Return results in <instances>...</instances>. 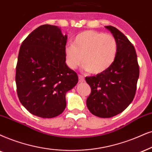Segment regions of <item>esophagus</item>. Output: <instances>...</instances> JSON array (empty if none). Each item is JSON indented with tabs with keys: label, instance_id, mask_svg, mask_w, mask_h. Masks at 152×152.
I'll list each match as a JSON object with an SVG mask.
<instances>
[{
	"label": "esophagus",
	"instance_id": "34e87169",
	"mask_svg": "<svg viewBox=\"0 0 152 152\" xmlns=\"http://www.w3.org/2000/svg\"><path fill=\"white\" fill-rule=\"evenodd\" d=\"M78 79H79V82H84L85 81V78L81 75H78Z\"/></svg>",
	"mask_w": 152,
	"mask_h": 152
}]
</instances>
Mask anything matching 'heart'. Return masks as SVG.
<instances>
[{
    "label": "heart",
    "mask_w": 152,
    "mask_h": 152,
    "mask_svg": "<svg viewBox=\"0 0 152 152\" xmlns=\"http://www.w3.org/2000/svg\"><path fill=\"white\" fill-rule=\"evenodd\" d=\"M118 52L114 36L94 31L78 34L72 45L64 47L65 63L71 69L83 64V69L94 74H99L111 66Z\"/></svg>",
    "instance_id": "1"
}]
</instances>
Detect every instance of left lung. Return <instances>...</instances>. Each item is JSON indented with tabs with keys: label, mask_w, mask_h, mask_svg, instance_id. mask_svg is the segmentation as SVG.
I'll use <instances>...</instances> for the list:
<instances>
[{
	"label": "left lung",
	"mask_w": 152,
	"mask_h": 152,
	"mask_svg": "<svg viewBox=\"0 0 152 152\" xmlns=\"http://www.w3.org/2000/svg\"><path fill=\"white\" fill-rule=\"evenodd\" d=\"M105 28L116 38L118 52L109 69L86 78L91 88L86 104L95 116L111 118L124 111L133 100L140 70L135 49L128 38L114 26Z\"/></svg>",
	"instance_id": "obj_1"
}]
</instances>
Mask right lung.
I'll list each match as a JSON object with an SVG mask.
<instances>
[{
    "instance_id": "obj_1",
    "label": "right lung",
    "mask_w": 152,
    "mask_h": 152,
    "mask_svg": "<svg viewBox=\"0 0 152 152\" xmlns=\"http://www.w3.org/2000/svg\"><path fill=\"white\" fill-rule=\"evenodd\" d=\"M66 40L58 26L45 24L21 45L15 76L17 95L35 116L49 118L62 114L66 93L77 84V74L65 63Z\"/></svg>"
}]
</instances>
